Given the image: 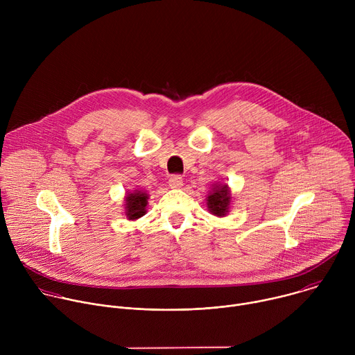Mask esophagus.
<instances>
[{
  "instance_id": "obj_1",
  "label": "esophagus",
  "mask_w": 355,
  "mask_h": 355,
  "mask_svg": "<svg viewBox=\"0 0 355 355\" xmlns=\"http://www.w3.org/2000/svg\"><path fill=\"white\" fill-rule=\"evenodd\" d=\"M168 185L173 188V189H177V188H181L182 187V177L175 174V175H171L170 180H168Z\"/></svg>"
}]
</instances>
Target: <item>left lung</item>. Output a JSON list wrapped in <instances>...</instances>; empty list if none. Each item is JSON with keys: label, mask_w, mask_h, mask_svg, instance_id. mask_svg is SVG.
Returning <instances> with one entry per match:
<instances>
[{"label": "left lung", "mask_w": 355, "mask_h": 355, "mask_svg": "<svg viewBox=\"0 0 355 355\" xmlns=\"http://www.w3.org/2000/svg\"><path fill=\"white\" fill-rule=\"evenodd\" d=\"M230 189L227 184H214L212 191L207 198L208 211L215 216H226L230 207Z\"/></svg>", "instance_id": "8db88e82"}]
</instances>
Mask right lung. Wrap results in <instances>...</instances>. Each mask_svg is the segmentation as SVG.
<instances>
[{"mask_svg":"<svg viewBox=\"0 0 355 355\" xmlns=\"http://www.w3.org/2000/svg\"><path fill=\"white\" fill-rule=\"evenodd\" d=\"M148 195L141 189H135L125 196V215L129 220H136L146 214Z\"/></svg>","mask_w":355,"mask_h":355,"instance_id":"add662e5","label":"right lung"}]
</instances>
